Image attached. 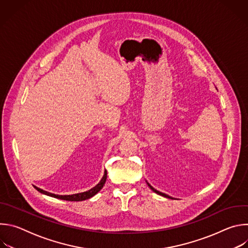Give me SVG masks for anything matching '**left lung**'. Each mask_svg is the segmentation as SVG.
Segmentation results:
<instances>
[{"mask_svg": "<svg viewBox=\"0 0 248 248\" xmlns=\"http://www.w3.org/2000/svg\"><path fill=\"white\" fill-rule=\"evenodd\" d=\"M147 185H148V186H149V187H150V188H151V189H152L154 192H156L157 194H159V195H162V196H164V197H167V198H170V199H172L170 196H169V195H167V194H165V193H162V192H160V191L156 190V189H155L154 187H152V186H150L148 183H147Z\"/></svg>", "mask_w": 248, "mask_h": 248, "instance_id": "1", "label": "left lung"}]
</instances>
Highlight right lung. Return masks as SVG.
<instances>
[{
	"mask_svg": "<svg viewBox=\"0 0 248 248\" xmlns=\"http://www.w3.org/2000/svg\"><path fill=\"white\" fill-rule=\"evenodd\" d=\"M106 180H107V170H105V173L103 175L102 180L100 181V183L94 186L93 188H91L90 190L88 191H85V192H81V193H78V194H72V195H58V194H53V193H50L48 191H45L41 188H38L37 186H34L35 189H37L39 192L43 193V194H46V195H49V196H52V197H55V198H58V199H62V200H67V201H82V200H86V199H89L91 198L92 196H94L95 194H97L101 189L102 187L104 186L105 183H106Z\"/></svg>",
	"mask_w": 248,
	"mask_h": 248,
	"instance_id": "add662e5",
	"label": "right lung"
}]
</instances>
